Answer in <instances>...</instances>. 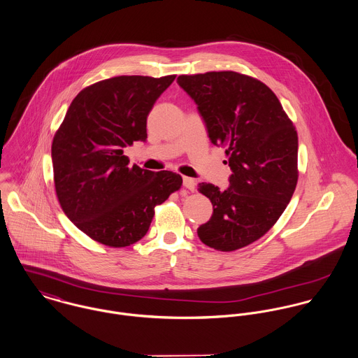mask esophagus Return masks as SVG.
Masks as SVG:
<instances>
[{"label": "esophagus", "mask_w": 358, "mask_h": 358, "mask_svg": "<svg viewBox=\"0 0 358 358\" xmlns=\"http://www.w3.org/2000/svg\"><path fill=\"white\" fill-rule=\"evenodd\" d=\"M182 181H184V187L187 188V189H189V191H195V187H196V182H195V180L194 178H191V177H184L182 178Z\"/></svg>", "instance_id": "obj_1"}]
</instances>
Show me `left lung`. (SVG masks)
I'll return each mask as SVG.
<instances>
[{
	"label": "left lung",
	"instance_id": "8db88e82",
	"mask_svg": "<svg viewBox=\"0 0 358 358\" xmlns=\"http://www.w3.org/2000/svg\"><path fill=\"white\" fill-rule=\"evenodd\" d=\"M198 104L213 144L225 148L232 170L220 191L200 182L213 215L198 228L206 245L235 251L262 238L276 222L298 182V134L276 94L261 80L235 71L180 76Z\"/></svg>",
	"mask_w": 358,
	"mask_h": 358
}]
</instances>
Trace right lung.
Instances as JSON below:
<instances>
[{
	"label": "right lung",
	"mask_w": 358,
	"mask_h": 358,
	"mask_svg": "<svg viewBox=\"0 0 358 358\" xmlns=\"http://www.w3.org/2000/svg\"><path fill=\"white\" fill-rule=\"evenodd\" d=\"M176 80L120 76L82 89L55 133L56 196L71 222L94 241L126 247L144 238L180 174L129 166L123 148L145 141L147 117Z\"/></svg>",
	"instance_id": "1"
}]
</instances>
